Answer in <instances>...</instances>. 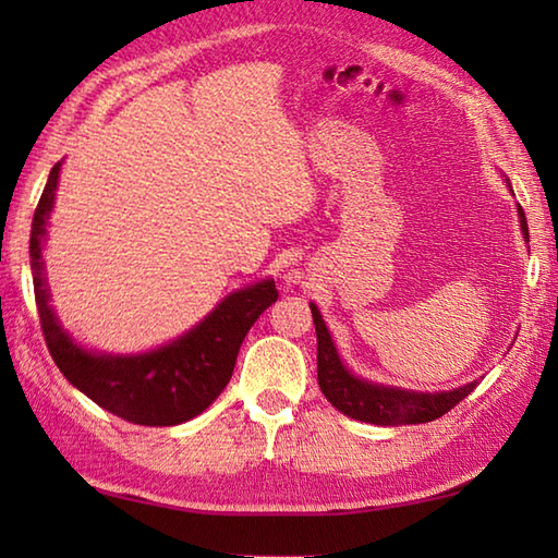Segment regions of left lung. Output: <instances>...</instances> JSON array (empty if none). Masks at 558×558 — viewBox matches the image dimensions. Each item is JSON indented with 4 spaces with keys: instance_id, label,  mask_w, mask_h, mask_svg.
<instances>
[{
    "instance_id": "obj_1",
    "label": "left lung",
    "mask_w": 558,
    "mask_h": 558,
    "mask_svg": "<svg viewBox=\"0 0 558 558\" xmlns=\"http://www.w3.org/2000/svg\"><path fill=\"white\" fill-rule=\"evenodd\" d=\"M508 189L511 182L506 180ZM513 192V189H511ZM520 230H523L525 242H530L527 220L523 208L518 206ZM312 316L316 326V366H318V386L322 393L330 400V405L348 414L352 420L369 422L378 426H398V424H424L438 420L450 408H456L460 400H465L480 381H470L453 390H438V393H426V390H408L396 386H384L366 381L362 376H354L345 362L340 360L336 342L328 333L318 306L312 302Z\"/></svg>"
}]
</instances>
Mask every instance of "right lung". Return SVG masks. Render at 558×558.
Returning <instances> with one entry per match:
<instances>
[{"label":"right lung","mask_w":558,"mask_h":558,"mask_svg":"<svg viewBox=\"0 0 558 558\" xmlns=\"http://www.w3.org/2000/svg\"><path fill=\"white\" fill-rule=\"evenodd\" d=\"M62 162H57L38 201L31 228V272L43 336L59 372L96 405L126 422L174 426L194 420L228 386L248 328L278 300L276 280L264 278L228 294L204 322L168 345L141 354L86 350L64 330L50 304L43 260L47 222L54 206Z\"/></svg>","instance_id":"add662e5"}]
</instances>
